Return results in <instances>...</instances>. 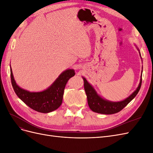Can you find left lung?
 Returning a JSON list of instances; mask_svg holds the SVG:
<instances>
[{"mask_svg": "<svg viewBox=\"0 0 153 153\" xmlns=\"http://www.w3.org/2000/svg\"><path fill=\"white\" fill-rule=\"evenodd\" d=\"M135 46L137 50H138V52H139L140 57L142 58L139 49L137 47V45ZM142 75V71L139 85H138L137 89L134 91L130 96L128 97L127 98L121 101H117V102L110 101L103 98L102 97H101L98 93H97V92L94 89V88L87 81L85 78L84 77H82L84 82V89L87 95V102L89 108L92 111H93L94 112L102 114L109 115L120 112V111L123 109L138 94V92L139 91L141 87Z\"/></svg>", "mask_w": 153, "mask_h": 153, "instance_id": "1", "label": "left lung"}]
</instances>
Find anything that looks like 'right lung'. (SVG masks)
<instances>
[{"label": "right lung", "instance_id": "obj_1", "mask_svg": "<svg viewBox=\"0 0 153 153\" xmlns=\"http://www.w3.org/2000/svg\"><path fill=\"white\" fill-rule=\"evenodd\" d=\"M10 71L12 86L17 96L30 108L41 113L51 112L61 106L66 83L75 75L74 69H68L61 73L47 89L40 92H30L17 85L11 66Z\"/></svg>", "mask_w": 153, "mask_h": 153}]
</instances>
